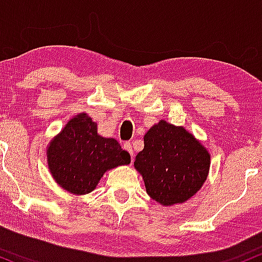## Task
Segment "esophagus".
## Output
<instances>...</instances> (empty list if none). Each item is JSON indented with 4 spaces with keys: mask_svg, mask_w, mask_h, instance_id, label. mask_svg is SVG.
<instances>
[{
    "mask_svg": "<svg viewBox=\"0 0 262 262\" xmlns=\"http://www.w3.org/2000/svg\"><path fill=\"white\" fill-rule=\"evenodd\" d=\"M123 149H125V151H127L128 154L131 155V157L132 156H134V149H132V145L130 142H125L123 143Z\"/></svg>",
    "mask_w": 262,
    "mask_h": 262,
    "instance_id": "34e87169",
    "label": "esophagus"
}]
</instances>
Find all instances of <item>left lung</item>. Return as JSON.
<instances>
[{
	"label": "left lung",
	"mask_w": 262,
	"mask_h": 262,
	"mask_svg": "<svg viewBox=\"0 0 262 262\" xmlns=\"http://www.w3.org/2000/svg\"><path fill=\"white\" fill-rule=\"evenodd\" d=\"M143 141L145 147L134 164L154 201L173 205L188 201L201 189L210 156L192 134L160 121L147 131Z\"/></svg>",
	"instance_id": "obj_1"
}]
</instances>
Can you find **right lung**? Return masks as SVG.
Returning <instances> with one entry per match:
<instances>
[{
	"label": "right lung",
	"mask_w": 262,
	"mask_h": 262,
	"mask_svg": "<svg viewBox=\"0 0 262 262\" xmlns=\"http://www.w3.org/2000/svg\"><path fill=\"white\" fill-rule=\"evenodd\" d=\"M53 178L73 194L94 190L107 169L128 164L131 157L114 139L98 135V125L86 114L67 123L47 152Z\"/></svg>",
	"instance_id": "obj_1"
}]
</instances>
